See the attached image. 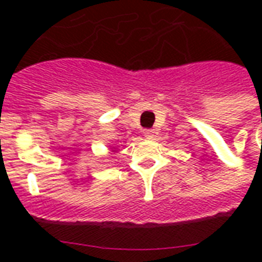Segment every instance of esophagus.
<instances>
[{"instance_id": "esophagus-1", "label": "esophagus", "mask_w": 262, "mask_h": 262, "mask_svg": "<svg viewBox=\"0 0 262 262\" xmlns=\"http://www.w3.org/2000/svg\"><path fill=\"white\" fill-rule=\"evenodd\" d=\"M143 136L145 137V139H154V136H155V133H154V130L152 129H144L143 130Z\"/></svg>"}]
</instances>
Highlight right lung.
Wrapping results in <instances>:
<instances>
[{
    "label": "right lung",
    "instance_id": "1",
    "mask_svg": "<svg viewBox=\"0 0 262 262\" xmlns=\"http://www.w3.org/2000/svg\"><path fill=\"white\" fill-rule=\"evenodd\" d=\"M113 152H114V149H113Z\"/></svg>",
    "mask_w": 262,
    "mask_h": 262
}]
</instances>
